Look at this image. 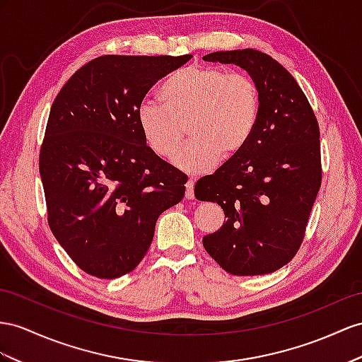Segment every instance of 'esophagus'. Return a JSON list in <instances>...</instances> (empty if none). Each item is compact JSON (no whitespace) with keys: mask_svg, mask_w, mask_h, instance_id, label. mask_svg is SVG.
Instances as JSON below:
<instances>
[{"mask_svg":"<svg viewBox=\"0 0 362 362\" xmlns=\"http://www.w3.org/2000/svg\"><path fill=\"white\" fill-rule=\"evenodd\" d=\"M185 187H187V191H185V197H187L188 200H192L194 199V180L189 179Z\"/></svg>","mask_w":362,"mask_h":362,"instance_id":"esophagus-1","label":"esophagus"}]
</instances>
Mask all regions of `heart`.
I'll list each match as a JSON object with an SVG mask.
<instances>
[{"label":"heart","instance_id":"obj_1","mask_svg":"<svg viewBox=\"0 0 362 362\" xmlns=\"http://www.w3.org/2000/svg\"><path fill=\"white\" fill-rule=\"evenodd\" d=\"M160 104L145 99L136 120L150 150L188 173H206L220 159L242 153L255 134L262 115V91L245 73L218 66L185 67L166 79L159 90Z\"/></svg>","mask_w":362,"mask_h":362}]
</instances>
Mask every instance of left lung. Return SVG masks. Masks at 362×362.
<instances>
[{"mask_svg": "<svg viewBox=\"0 0 362 362\" xmlns=\"http://www.w3.org/2000/svg\"><path fill=\"white\" fill-rule=\"evenodd\" d=\"M203 59L235 64L262 91L251 142L194 188L197 200L218 203L226 217L203 246L229 274H271L298 252L321 187L318 120L293 76L269 54L243 49Z\"/></svg>", "mask_w": 362, "mask_h": 362, "instance_id": "1", "label": "left lung"}]
</instances>
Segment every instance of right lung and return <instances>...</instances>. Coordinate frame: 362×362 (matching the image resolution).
<instances>
[{"label":"right lung","mask_w":362,"mask_h":362,"mask_svg":"<svg viewBox=\"0 0 362 362\" xmlns=\"http://www.w3.org/2000/svg\"><path fill=\"white\" fill-rule=\"evenodd\" d=\"M191 58L105 54L54 98L40 151L47 220L88 275L111 280L132 272L157 218L185 196L187 175L145 144L136 110L157 81Z\"/></svg>","instance_id":"right-lung-1"}]
</instances>
